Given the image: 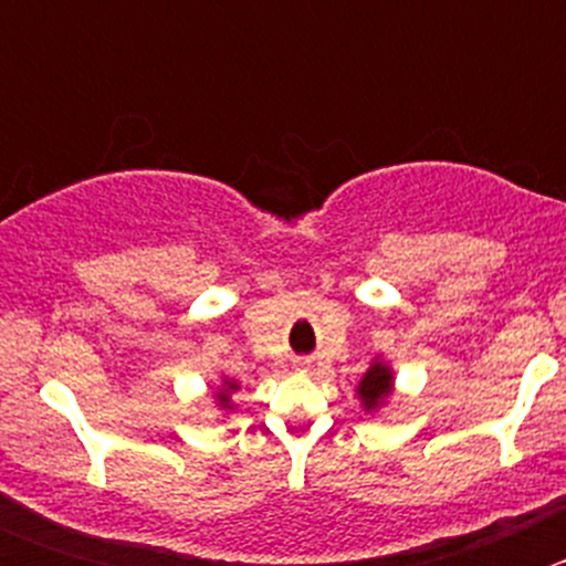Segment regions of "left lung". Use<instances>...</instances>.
I'll list each match as a JSON object with an SVG mask.
<instances>
[{
    "mask_svg": "<svg viewBox=\"0 0 566 566\" xmlns=\"http://www.w3.org/2000/svg\"><path fill=\"white\" fill-rule=\"evenodd\" d=\"M391 394H394V368L388 363H382V359H374L357 385L359 405L365 408V413H371L377 411V408H382L385 399L391 397Z\"/></svg>",
    "mask_w": 566,
    "mask_h": 566,
    "instance_id": "left-lung-1",
    "label": "left lung"
}]
</instances>
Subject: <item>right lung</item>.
<instances>
[{
	"instance_id": "right-lung-1",
	"label": "right lung",
	"mask_w": 566,
	"mask_h": 566,
	"mask_svg": "<svg viewBox=\"0 0 566 566\" xmlns=\"http://www.w3.org/2000/svg\"><path fill=\"white\" fill-rule=\"evenodd\" d=\"M240 388V382L238 379H229V377H223L221 379V385H218V388H214L212 391V399H214V405H218V408H221V411H232L234 408V402H232V394L238 391Z\"/></svg>"
}]
</instances>
